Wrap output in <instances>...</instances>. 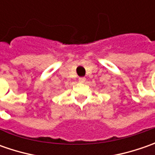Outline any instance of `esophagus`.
<instances>
[{
    "mask_svg": "<svg viewBox=\"0 0 155 155\" xmlns=\"http://www.w3.org/2000/svg\"><path fill=\"white\" fill-rule=\"evenodd\" d=\"M78 80H79L80 83H84V82L85 81V78H78Z\"/></svg>",
    "mask_w": 155,
    "mask_h": 155,
    "instance_id": "34e87169",
    "label": "esophagus"
}]
</instances>
